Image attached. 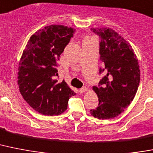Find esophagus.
I'll list each match as a JSON object with an SVG mask.
<instances>
[{"instance_id": "obj_1", "label": "esophagus", "mask_w": 153, "mask_h": 153, "mask_svg": "<svg viewBox=\"0 0 153 153\" xmlns=\"http://www.w3.org/2000/svg\"><path fill=\"white\" fill-rule=\"evenodd\" d=\"M87 90V88L85 87V86H84V87L81 88L80 89H79V92H80L81 94H82V93H84V92H85Z\"/></svg>"}]
</instances>
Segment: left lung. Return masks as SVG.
Segmentation results:
<instances>
[{
  "mask_svg": "<svg viewBox=\"0 0 153 153\" xmlns=\"http://www.w3.org/2000/svg\"><path fill=\"white\" fill-rule=\"evenodd\" d=\"M100 38V59L105 75L93 89L98 97L97 108L91 109L94 117L112 119L120 115L132 102L140 82V69L132 47L110 28H92Z\"/></svg>",
  "mask_w": 153,
  "mask_h": 153,
  "instance_id": "1",
  "label": "left lung"
}]
</instances>
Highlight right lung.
Segmentation results:
<instances>
[{
    "label": "right lung",
    "mask_w": 153,
    "mask_h": 153,
    "mask_svg": "<svg viewBox=\"0 0 153 153\" xmlns=\"http://www.w3.org/2000/svg\"><path fill=\"white\" fill-rule=\"evenodd\" d=\"M75 30L51 25L30 37L19 64L18 85L23 99L36 111L58 115L68 108L75 93L66 82H58L57 60Z\"/></svg>",
    "instance_id": "add662e5"
}]
</instances>
